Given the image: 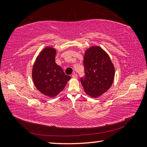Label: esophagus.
Segmentation results:
<instances>
[{
  "instance_id": "esophagus-1",
  "label": "esophagus",
  "mask_w": 147,
  "mask_h": 147,
  "mask_svg": "<svg viewBox=\"0 0 147 147\" xmlns=\"http://www.w3.org/2000/svg\"><path fill=\"white\" fill-rule=\"evenodd\" d=\"M72 77H73V78H76L77 77H78V75H77L76 74L74 73V74H73V75H72Z\"/></svg>"
}]
</instances>
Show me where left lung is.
<instances>
[{
	"label": "left lung",
	"mask_w": 147,
	"mask_h": 147,
	"mask_svg": "<svg viewBox=\"0 0 147 147\" xmlns=\"http://www.w3.org/2000/svg\"><path fill=\"white\" fill-rule=\"evenodd\" d=\"M84 77L80 81L84 91L92 97H97L111 86L115 68L109 56L99 47L88 49L84 58Z\"/></svg>",
	"instance_id": "obj_1"
}]
</instances>
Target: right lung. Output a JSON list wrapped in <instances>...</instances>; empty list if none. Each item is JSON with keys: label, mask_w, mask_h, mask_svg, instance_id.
<instances>
[{"label": "right lung", "mask_w": 147, "mask_h": 147, "mask_svg": "<svg viewBox=\"0 0 147 147\" xmlns=\"http://www.w3.org/2000/svg\"><path fill=\"white\" fill-rule=\"evenodd\" d=\"M56 50L46 47L39 54L32 69L35 86L45 95L54 97L64 89L71 76L55 62Z\"/></svg>", "instance_id": "add662e5"}]
</instances>
